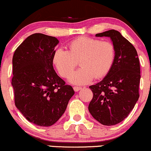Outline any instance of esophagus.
Returning <instances> with one entry per match:
<instances>
[{
	"instance_id": "34e87169",
	"label": "esophagus",
	"mask_w": 151,
	"mask_h": 151,
	"mask_svg": "<svg viewBox=\"0 0 151 151\" xmlns=\"http://www.w3.org/2000/svg\"><path fill=\"white\" fill-rule=\"evenodd\" d=\"M73 89L74 90V91H78L80 89H81V87H80V86H74Z\"/></svg>"
}]
</instances>
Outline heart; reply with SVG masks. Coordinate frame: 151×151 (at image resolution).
<instances>
[{"mask_svg": "<svg viewBox=\"0 0 151 151\" xmlns=\"http://www.w3.org/2000/svg\"><path fill=\"white\" fill-rule=\"evenodd\" d=\"M115 59V48L109 41L96 38L80 37L71 41L68 50L58 48L54 51L52 62L63 78H67L77 65L80 69L70 77L75 84H86L94 79H99L107 75Z\"/></svg>", "mask_w": 151, "mask_h": 151, "instance_id": "1", "label": "heart"}]
</instances>
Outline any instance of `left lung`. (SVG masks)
<instances>
[{"label": "left lung", "instance_id": "obj_1", "mask_svg": "<svg viewBox=\"0 0 151 151\" xmlns=\"http://www.w3.org/2000/svg\"><path fill=\"white\" fill-rule=\"evenodd\" d=\"M96 36L111 38L115 59L103 80L89 86L93 98L88 109L100 124L116 125L129 116L139 98V59L133 45L119 31L110 30Z\"/></svg>", "mask_w": 151, "mask_h": 151}]
</instances>
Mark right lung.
Segmentation results:
<instances>
[{
    "label": "right lung",
    "mask_w": 151,
    "mask_h": 151,
    "mask_svg": "<svg viewBox=\"0 0 151 151\" xmlns=\"http://www.w3.org/2000/svg\"><path fill=\"white\" fill-rule=\"evenodd\" d=\"M58 43L55 37L32 34L13 57L15 104L27 121L40 126L55 124L74 93L53 68L52 57Z\"/></svg>",
    "instance_id": "obj_1"
}]
</instances>
